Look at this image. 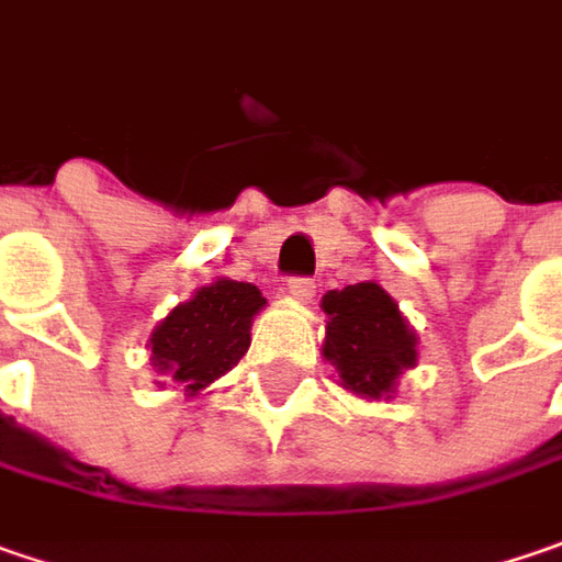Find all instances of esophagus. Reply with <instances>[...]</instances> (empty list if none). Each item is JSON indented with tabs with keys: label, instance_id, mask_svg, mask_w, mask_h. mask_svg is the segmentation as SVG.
<instances>
[{
	"label": "esophagus",
	"instance_id": "1",
	"mask_svg": "<svg viewBox=\"0 0 562 562\" xmlns=\"http://www.w3.org/2000/svg\"><path fill=\"white\" fill-rule=\"evenodd\" d=\"M314 289H317V282L311 280V277H292V280H285V292L292 299H299V302H311Z\"/></svg>",
	"mask_w": 562,
	"mask_h": 562
}]
</instances>
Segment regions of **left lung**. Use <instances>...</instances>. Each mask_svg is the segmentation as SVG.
I'll return each instance as SVG.
<instances>
[{
  "mask_svg": "<svg viewBox=\"0 0 562 562\" xmlns=\"http://www.w3.org/2000/svg\"><path fill=\"white\" fill-rule=\"evenodd\" d=\"M327 342L324 358L336 364L342 386L380 400L393 390L403 368L415 364V333L396 302L378 282L346 285L324 295Z\"/></svg>",
  "mask_w": 562,
  "mask_h": 562,
  "instance_id": "8db88e82",
  "label": "left lung"
}]
</instances>
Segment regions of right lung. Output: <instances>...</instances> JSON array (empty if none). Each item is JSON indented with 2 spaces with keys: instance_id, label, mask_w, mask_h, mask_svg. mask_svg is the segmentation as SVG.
<instances>
[{
  "instance_id": "1",
  "label": "right lung",
  "mask_w": 562,
  "mask_h": 562,
  "mask_svg": "<svg viewBox=\"0 0 562 562\" xmlns=\"http://www.w3.org/2000/svg\"><path fill=\"white\" fill-rule=\"evenodd\" d=\"M267 299L251 282L216 280L194 299L169 311L154 329L150 349L162 374L179 380L184 393H198L223 378L251 346V321Z\"/></svg>"
}]
</instances>
